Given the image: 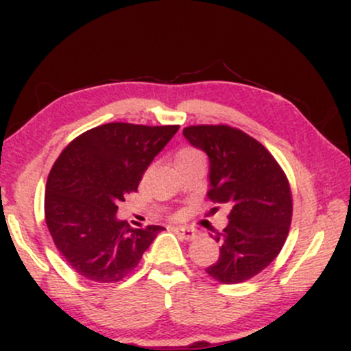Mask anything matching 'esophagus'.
<instances>
[{
  "mask_svg": "<svg viewBox=\"0 0 351 351\" xmlns=\"http://www.w3.org/2000/svg\"><path fill=\"white\" fill-rule=\"evenodd\" d=\"M173 231H175L176 234L181 236V237H183V239H186V241L195 239V237L198 236L196 229H193V228H173Z\"/></svg>",
  "mask_w": 351,
  "mask_h": 351,
  "instance_id": "obj_1",
  "label": "esophagus"
}]
</instances>
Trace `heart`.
Masks as SVG:
<instances>
[{
	"label": "heart",
	"mask_w": 351,
	"mask_h": 351,
	"mask_svg": "<svg viewBox=\"0 0 351 351\" xmlns=\"http://www.w3.org/2000/svg\"><path fill=\"white\" fill-rule=\"evenodd\" d=\"M201 153L196 150V148H191V147H184L181 148V150L176 153V163L178 162H183V160H188V158H193V156H199Z\"/></svg>",
	"instance_id": "obj_1"
}]
</instances>
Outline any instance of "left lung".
Wrapping results in <instances>:
<instances>
[{"mask_svg":"<svg viewBox=\"0 0 351 351\" xmlns=\"http://www.w3.org/2000/svg\"><path fill=\"white\" fill-rule=\"evenodd\" d=\"M183 135L209 158L208 198L229 206L228 226L216 232L219 257L206 269L221 284L257 276L279 256L292 221V191L271 152L229 125H189ZM213 208V213L217 211Z\"/></svg>","mask_w":351,"mask_h":351,"instance_id":"obj_1","label":"left lung"}]
</instances>
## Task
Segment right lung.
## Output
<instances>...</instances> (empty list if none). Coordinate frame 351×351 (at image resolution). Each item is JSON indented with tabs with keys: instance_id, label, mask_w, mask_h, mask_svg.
<instances>
[{
	"instance_id": "1",
	"label": "right lung",
	"mask_w": 351,
	"mask_h": 351,
	"mask_svg": "<svg viewBox=\"0 0 351 351\" xmlns=\"http://www.w3.org/2000/svg\"><path fill=\"white\" fill-rule=\"evenodd\" d=\"M178 128L99 125L72 140L52 165L44 216L60 256L79 276L99 284L123 280L163 231L162 226L130 228L115 213Z\"/></svg>"
}]
</instances>
